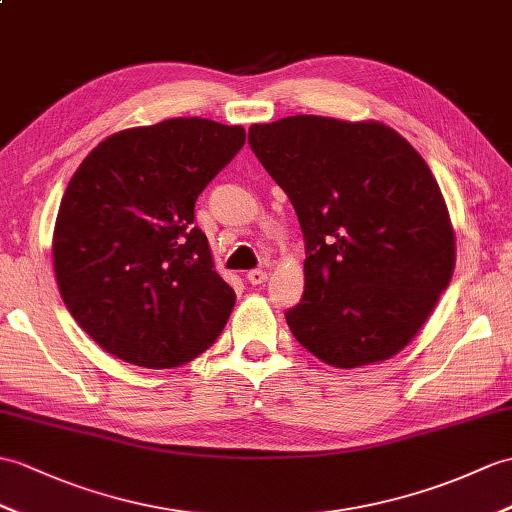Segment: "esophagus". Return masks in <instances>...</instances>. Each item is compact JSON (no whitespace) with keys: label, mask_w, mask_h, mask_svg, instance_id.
I'll return each mask as SVG.
<instances>
[{"label":"esophagus","mask_w":512,"mask_h":512,"mask_svg":"<svg viewBox=\"0 0 512 512\" xmlns=\"http://www.w3.org/2000/svg\"><path fill=\"white\" fill-rule=\"evenodd\" d=\"M246 279H248V283H253V285H261V283H266V279H268V272L266 270H248V275H246Z\"/></svg>","instance_id":"esophagus-1"}]
</instances>
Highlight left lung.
<instances>
[{
  "mask_svg": "<svg viewBox=\"0 0 512 512\" xmlns=\"http://www.w3.org/2000/svg\"><path fill=\"white\" fill-rule=\"evenodd\" d=\"M305 237V292L285 312L303 347L338 368L397 355L419 334L456 266L434 174L382 122L292 115L248 128Z\"/></svg>",
  "mask_w": 512,
  "mask_h": 512,
  "instance_id": "obj_1",
  "label": "left lung"
}]
</instances>
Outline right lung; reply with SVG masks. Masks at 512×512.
<instances>
[{"label":"right lung","instance_id":"1","mask_svg":"<svg viewBox=\"0 0 512 512\" xmlns=\"http://www.w3.org/2000/svg\"><path fill=\"white\" fill-rule=\"evenodd\" d=\"M246 141L242 126L174 117L95 146L65 189L52 257L76 323L128 364L172 368L218 340L235 292L194 205Z\"/></svg>","mask_w":512,"mask_h":512}]
</instances>
